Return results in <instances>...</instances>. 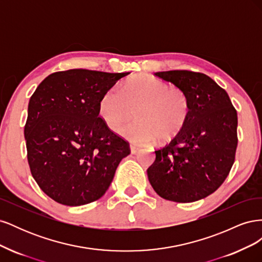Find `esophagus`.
<instances>
[{"label": "esophagus", "mask_w": 262, "mask_h": 262, "mask_svg": "<svg viewBox=\"0 0 262 262\" xmlns=\"http://www.w3.org/2000/svg\"><path fill=\"white\" fill-rule=\"evenodd\" d=\"M130 150H131L132 154H137V153L139 152V150H140V147L137 146V145L131 144V145H130Z\"/></svg>", "instance_id": "1"}]
</instances>
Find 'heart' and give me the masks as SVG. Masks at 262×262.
Wrapping results in <instances>:
<instances>
[{
	"mask_svg": "<svg viewBox=\"0 0 262 262\" xmlns=\"http://www.w3.org/2000/svg\"><path fill=\"white\" fill-rule=\"evenodd\" d=\"M136 109L137 120L119 130V134L136 144H147L160 139L176 138L186 126L191 106L187 93L153 76L139 75L126 80L121 91L113 87L98 102V114L108 129L116 131Z\"/></svg>",
	"mask_w": 262,
	"mask_h": 262,
	"instance_id": "obj_1",
	"label": "heart"
}]
</instances>
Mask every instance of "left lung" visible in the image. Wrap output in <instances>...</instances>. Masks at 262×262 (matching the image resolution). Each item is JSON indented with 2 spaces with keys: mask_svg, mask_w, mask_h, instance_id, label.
<instances>
[{
  "mask_svg": "<svg viewBox=\"0 0 262 262\" xmlns=\"http://www.w3.org/2000/svg\"><path fill=\"white\" fill-rule=\"evenodd\" d=\"M155 75L187 93L191 113L181 133L155 150L148 181L163 199L194 202L228 176L237 147V113L227 93L208 75L186 70Z\"/></svg>",
  "mask_w": 262,
  "mask_h": 262,
  "instance_id": "8db88e82",
  "label": "left lung"
}]
</instances>
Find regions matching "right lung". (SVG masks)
I'll return each mask as SVG.
<instances>
[{"label": "right lung", "mask_w": 262, "mask_h": 262, "mask_svg": "<svg viewBox=\"0 0 262 262\" xmlns=\"http://www.w3.org/2000/svg\"><path fill=\"white\" fill-rule=\"evenodd\" d=\"M130 74L73 69L55 72L29 99L24 129L31 175L58 203L78 207L105 194L129 143L102 122L100 97Z\"/></svg>", "instance_id": "1"}]
</instances>
